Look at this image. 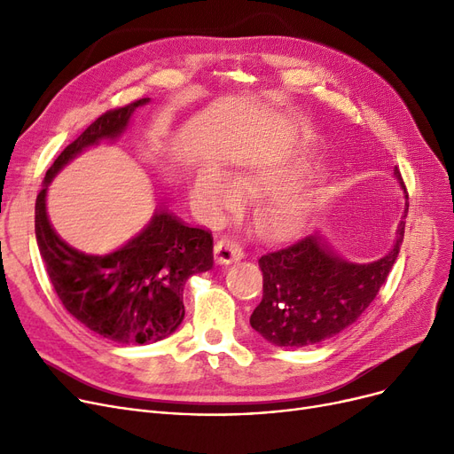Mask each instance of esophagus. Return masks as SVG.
I'll return each mask as SVG.
<instances>
[{"label":"esophagus","instance_id":"1","mask_svg":"<svg viewBox=\"0 0 454 454\" xmlns=\"http://www.w3.org/2000/svg\"><path fill=\"white\" fill-rule=\"evenodd\" d=\"M213 254H215V259H217V263L230 265L231 261H239L243 257V248L235 241L228 239V237H221V239L215 243Z\"/></svg>","mask_w":454,"mask_h":454}]
</instances>
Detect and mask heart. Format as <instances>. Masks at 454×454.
Returning <instances> with one entry per match:
<instances>
[{"mask_svg":"<svg viewBox=\"0 0 454 454\" xmlns=\"http://www.w3.org/2000/svg\"><path fill=\"white\" fill-rule=\"evenodd\" d=\"M283 175L274 169H247L233 178L219 167H206L200 171L195 195L209 213L233 211L241 206L243 195L259 197L278 189ZM303 202L296 195H278L265 202L257 211V226L272 237L287 239L293 237L303 223Z\"/></svg>","mask_w":454,"mask_h":454,"instance_id":"heart-1","label":"heart"}]
</instances>
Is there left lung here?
I'll return each instance as SVG.
<instances>
[{
  "label": "left lung",
  "mask_w": 454,
  "mask_h": 454,
  "mask_svg": "<svg viewBox=\"0 0 454 454\" xmlns=\"http://www.w3.org/2000/svg\"><path fill=\"white\" fill-rule=\"evenodd\" d=\"M394 176L407 193L397 165ZM403 235L404 221L397 228L394 248L372 263H349L315 233L261 255L263 300L254 309L250 325L270 344L283 348L313 346L339 335L366 311L387 281Z\"/></svg>",
  "instance_id": "8db88e82"
}]
</instances>
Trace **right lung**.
Returning <instances> with one entry per match:
<instances>
[{
	"label": "right lung",
	"mask_w": 454,
	"mask_h": 454,
	"mask_svg": "<svg viewBox=\"0 0 454 454\" xmlns=\"http://www.w3.org/2000/svg\"><path fill=\"white\" fill-rule=\"evenodd\" d=\"M149 98L105 112L47 169L35 204V231L45 270L66 311L98 335L117 344L156 342L182 324L184 285L213 267L209 230L191 228L158 211L151 224L108 255L71 248L53 230L45 211L47 185L62 167L90 145L121 134Z\"/></svg>",
	"instance_id": "1"
}]
</instances>
